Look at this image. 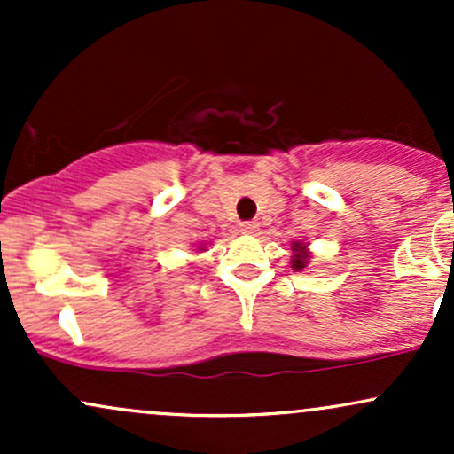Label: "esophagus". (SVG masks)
<instances>
[{
	"label": "esophagus",
	"instance_id": "1",
	"mask_svg": "<svg viewBox=\"0 0 454 454\" xmlns=\"http://www.w3.org/2000/svg\"><path fill=\"white\" fill-rule=\"evenodd\" d=\"M241 232H245V234H254V232H258V222H241Z\"/></svg>",
	"mask_w": 454,
	"mask_h": 454
}]
</instances>
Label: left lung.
<instances>
[{"label": "left lung", "instance_id": "8db88e82", "mask_svg": "<svg viewBox=\"0 0 454 454\" xmlns=\"http://www.w3.org/2000/svg\"><path fill=\"white\" fill-rule=\"evenodd\" d=\"M293 252H294V256H293V269H296V270L305 269L307 262H309V256H307V252H305V245L294 243V245H293Z\"/></svg>", "mask_w": 454, "mask_h": 454}]
</instances>
